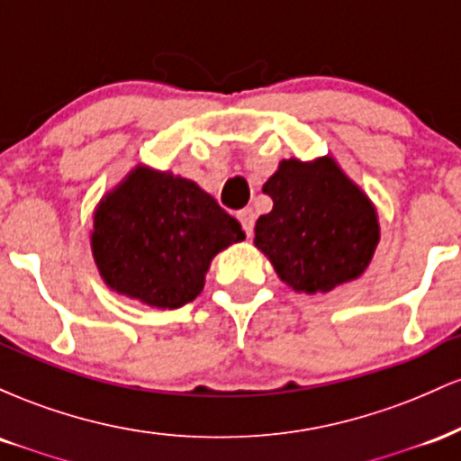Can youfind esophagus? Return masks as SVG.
Instances as JSON below:
<instances>
[{"label": "esophagus", "mask_w": 461, "mask_h": 461, "mask_svg": "<svg viewBox=\"0 0 461 461\" xmlns=\"http://www.w3.org/2000/svg\"><path fill=\"white\" fill-rule=\"evenodd\" d=\"M238 221H240L242 230H245L247 236L253 234V223H256V212L251 208H245L238 212Z\"/></svg>", "instance_id": "obj_1"}]
</instances>
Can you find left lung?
I'll return each instance as SVG.
<instances>
[{
  "mask_svg": "<svg viewBox=\"0 0 461 461\" xmlns=\"http://www.w3.org/2000/svg\"><path fill=\"white\" fill-rule=\"evenodd\" d=\"M262 190L273 210L258 219L253 242L285 284L330 293L364 273L379 240L377 214L331 158L284 160Z\"/></svg>",
  "mask_w": 461,
  "mask_h": 461,
  "instance_id": "8db88e82",
  "label": "left lung"
}]
</instances>
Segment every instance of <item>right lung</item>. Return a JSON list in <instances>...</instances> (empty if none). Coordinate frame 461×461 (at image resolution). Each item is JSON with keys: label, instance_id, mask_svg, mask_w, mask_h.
I'll list each match as a JSON object with an SVG mask.
<instances>
[{"label": "right lung", "instance_id": "1", "mask_svg": "<svg viewBox=\"0 0 461 461\" xmlns=\"http://www.w3.org/2000/svg\"><path fill=\"white\" fill-rule=\"evenodd\" d=\"M242 238L240 223L194 182L136 168L97 208L91 242L110 288L173 310L197 297L212 258Z\"/></svg>", "mask_w": 461, "mask_h": 461}]
</instances>
